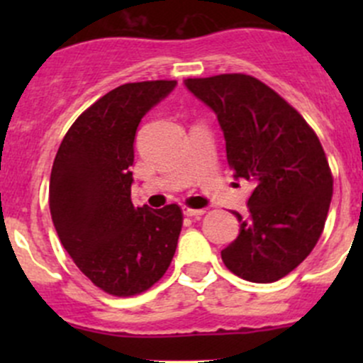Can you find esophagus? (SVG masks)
<instances>
[{"label": "esophagus", "mask_w": 363, "mask_h": 363, "mask_svg": "<svg viewBox=\"0 0 363 363\" xmlns=\"http://www.w3.org/2000/svg\"><path fill=\"white\" fill-rule=\"evenodd\" d=\"M182 212H184V216H188V218H200V216H203V208H189V207H182Z\"/></svg>", "instance_id": "obj_1"}]
</instances>
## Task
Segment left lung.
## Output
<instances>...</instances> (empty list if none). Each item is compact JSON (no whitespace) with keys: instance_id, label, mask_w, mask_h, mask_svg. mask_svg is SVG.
Wrapping results in <instances>:
<instances>
[{"instance_id":"8db88e82","label":"left lung","mask_w":363,"mask_h":363,"mask_svg":"<svg viewBox=\"0 0 363 363\" xmlns=\"http://www.w3.org/2000/svg\"><path fill=\"white\" fill-rule=\"evenodd\" d=\"M218 117L233 177L255 184L239 237L221 251L228 270L274 283L316 246L332 200L327 156L303 117L276 91L244 73L186 79Z\"/></svg>"}]
</instances>
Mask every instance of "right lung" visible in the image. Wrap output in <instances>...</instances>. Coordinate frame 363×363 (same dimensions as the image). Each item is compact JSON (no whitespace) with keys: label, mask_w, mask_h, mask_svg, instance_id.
Listing matches in <instances>:
<instances>
[{"label":"right lung","mask_w":363,"mask_h":363,"mask_svg":"<svg viewBox=\"0 0 363 363\" xmlns=\"http://www.w3.org/2000/svg\"><path fill=\"white\" fill-rule=\"evenodd\" d=\"M175 86V80H149L112 89L80 113L54 160V228L80 272L111 295L149 290L175 255L181 207H135L130 170L142 117Z\"/></svg>","instance_id":"1"}]
</instances>
